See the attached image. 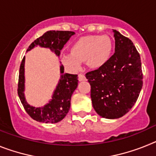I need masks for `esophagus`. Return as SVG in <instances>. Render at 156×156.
I'll list each match as a JSON object with an SVG mask.
<instances>
[{
  "label": "esophagus",
  "mask_w": 156,
  "mask_h": 156,
  "mask_svg": "<svg viewBox=\"0 0 156 156\" xmlns=\"http://www.w3.org/2000/svg\"><path fill=\"white\" fill-rule=\"evenodd\" d=\"M78 80L79 81H86V78L83 74H78Z\"/></svg>",
  "instance_id": "esophagus-1"
}]
</instances>
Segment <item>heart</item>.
<instances>
[{
	"label": "heart",
	"mask_w": 156,
	"mask_h": 156,
	"mask_svg": "<svg viewBox=\"0 0 156 156\" xmlns=\"http://www.w3.org/2000/svg\"><path fill=\"white\" fill-rule=\"evenodd\" d=\"M112 41L107 35H91L81 37L71 46V53H63L60 56L62 63L72 72L78 71L82 63L86 62L90 67L99 68L110 59Z\"/></svg>",
	"instance_id": "heart-1"
}]
</instances>
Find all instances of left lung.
<instances>
[{
  "mask_svg": "<svg viewBox=\"0 0 156 156\" xmlns=\"http://www.w3.org/2000/svg\"><path fill=\"white\" fill-rule=\"evenodd\" d=\"M115 53L102 67L86 73L94 110L105 119H119L129 112L143 85L141 61L132 41L113 30Z\"/></svg>",
  "mask_w": 156,
  "mask_h": 156,
  "instance_id": "obj_1",
  "label": "left lung"
}]
</instances>
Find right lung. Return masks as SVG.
<instances>
[{"instance_id": "1", "label": "right lung", "mask_w": 156, "mask_h": 156, "mask_svg": "<svg viewBox=\"0 0 156 156\" xmlns=\"http://www.w3.org/2000/svg\"><path fill=\"white\" fill-rule=\"evenodd\" d=\"M73 34H74L73 31H47L42 36L31 43L28 47L27 51L33 48L34 46L39 45L49 48L59 56L60 50ZM24 61L25 57H23L20 64L17 92L25 111L32 119L40 122L56 123L61 121L67 115L70 109V98L73 92L78 86V75L67 73L63 74L64 68L63 65H61V77L56 89L54 92L52 100L42 108H34L28 104L24 97Z\"/></svg>"}]
</instances>
